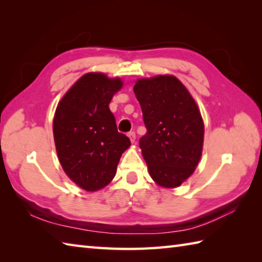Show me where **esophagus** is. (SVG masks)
<instances>
[{
	"instance_id": "1",
	"label": "esophagus",
	"mask_w": 262,
	"mask_h": 262,
	"mask_svg": "<svg viewBox=\"0 0 262 262\" xmlns=\"http://www.w3.org/2000/svg\"><path fill=\"white\" fill-rule=\"evenodd\" d=\"M127 135H128V137H129V140H130L132 143H135V141H136V134H135V132H129Z\"/></svg>"
}]
</instances>
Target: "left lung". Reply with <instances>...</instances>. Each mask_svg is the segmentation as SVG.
Instances as JSON below:
<instances>
[{"mask_svg": "<svg viewBox=\"0 0 262 262\" xmlns=\"http://www.w3.org/2000/svg\"><path fill=\"white\" fill-rule=\"evenodd\" d=\"M146 134L140 146L158 185L174 188L190 177L202 157L204 122L186 86L174 76L138 80L134 86Z\"/></svg>", "mask_w": 262, "mask_h": 262, "instance_id": "1", "label": "left lung"}]
</instances>
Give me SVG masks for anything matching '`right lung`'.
Instances as JSON below:
<instances>
[{
  "label": "right lung",
  "instance_id": "1",
  "mask_svg": "<svg viewBox=\"0 0 262 262\" xmlns=\"http://www.w3.org/2000/svg\"><path fill=\"white\" fill-rule=\"evenodd\" d=\"M122 82L102 73L83 75L60 100L54 117L55 145L65 173L86 191L114 179L122 152L130 145L109 109Z\"/></svg>",
  "mask_w": 262,
  "mask_h": 262
}]
</instances>
